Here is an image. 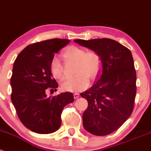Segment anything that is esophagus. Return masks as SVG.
<instances>
[{
    "mask_svg": "<svg viewBox=\"0 0 151 151\" xmlns=\"http://www.w3.org/2000/svg\"><path fill=\"white\" fill-rule=\"evenodd\" d=\"M73 97H74V98H75V99H78L79 97H80V94H79V93L76 92V93H74V94H73Z\"/></svg>",
    "mask_w": 151,
    "mask_h": 151,
    "instance_id": "obj_1",
    "label": "esophagus"
}]
</instances>
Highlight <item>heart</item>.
Returning a JSON list of instances; mask_svg holds the SVG:
<instances>
[{"label": "heart", "mask_w": 151, "mask_h": 151, "mask_svg": "<svg viewBox=\"0 0 151 151\" xmlns=\"http://www.w3.org/2000/svg\"><path fill=\"white\" fill-rule=\"evenodd\" d=\"M63 57L66 61L75 63V77L66 80L62 84V88L66 91H78L88 86L89 80L94 81L98 76L102 66V60L98 52L91 50L86 52L83 48L71 46L65 49ZM49 70L55 78H63L64 71L58 59L51 60Z\"/></svg>", "instance_id": "b5f03b06"}]
</instances>
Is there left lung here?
Listing matches in <instances>:
<instances>
[{
  "label": "left lung",
  "instance_id": "obj_1",
  "mask_svg": "<svg viewBox=\"0 0 151 151\" xmlns=\"http://www.w3.org/2000/svg\"><path fill=\"white\" fill-rule=\"evenodd\" d=\"M74 41L98 52L102 60L97 82L81 94L88 101L83 127L97 136L110 134L128 119L134 106L137 77L132 53L110 38Z\"/></svg>",
  "mask_w": 151,
  "mask_h": 151
}]
</instances>
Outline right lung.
<instances>
[{"label":"right lung","mask_w":151,"mask_h":151,"mask_svg":"<svg viewBox=\"0 0 151 151\" xmlns=\"http://www.w3.org/2000/svg\"><path fill=\"white\" fill-rule=\"evenodd\" d=\"M70 40H46L32 43L19 54L14 61L11 79L12 103L23 125L38 134L57 131L62 124L61 115L73 94L64 92L47 97L46 90L57 91L58 83L49 70L54 53Z\"/></svg>","instance_id":"1"}]
</instances>
